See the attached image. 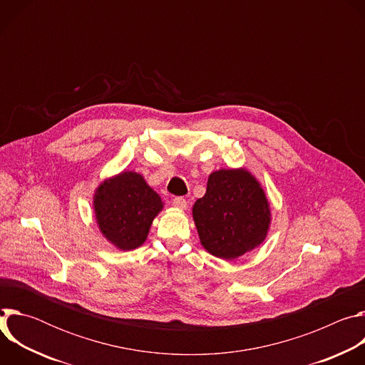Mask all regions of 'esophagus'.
<instances>
[{
	"mask_svg": "<svg viewBox=\"0 0 365 365\" xmlns=\"http://www.w3.org/2000/svg\"><path fill=\"white\" fill-rule=\"evenodd\" d=\"M173 205L176 207H179V210H185V207L187 206V200L183 196H175L173 197Z\"/></svg>",
	"mask_w": 365,
	"mask_h": 365,
	"instance_id": "obj_1",
	"label": "esophagus"
}]
</instances>
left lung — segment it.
<instances>
[{
  "mask_svg": "<svg viewBox=\"0 0 365 365\" xmlns=\"http://www.w3.org/2000/svg\"><path fill=\"white\" fill-rule=\"evenodd\" d=\"M193 220L202 245L215 257L232 259L263 242L270 207L247 170H218L207 179L205 196L195 202Z\"/></svg>",
  "mask_w": 365,
  "mask_h": 365,
  "instance_id": "left-lung-1",
  "label": "left lung"
}]
</instances>
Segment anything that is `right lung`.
Wrapping results in <instances>:
<instances>
[{
  "instance_id": "right-lung-1",
  "label": "right lung",
  "mask_w": 365,
  "mask_h": 365,
  "mask_svg": "<svg viewBox=\"0 0 365 365\" xmlns=\"http://www.w3.org/2000/svg\"><path fill=\"white\" fill-rule=\"evenodd\" d=\"M101 232L120 250L140 247L162 207V199L134 172L103 182L93 199Z\"/></svg>"
}]
</instances>
